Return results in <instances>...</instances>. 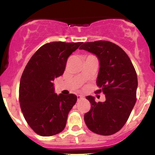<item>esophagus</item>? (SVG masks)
<instances>
[{"label":"esophagus","instance_id":"esophagus-1","mask_svg":"<svg viewBox=\"0 0 155 155\" xmlns=\"http://www.w3.org/2000/svg\"><path fill=\"white\" fill-rule=\"evenodd\" d=\"M77 99H78V101H80V100H82V99H84V96H77Z\"/></svg>","mask_w":155,"mask_h":155}]
</instances>
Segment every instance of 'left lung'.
<instances>
[{
	"instance_id": "1",
	"label": "left lung",
	"mask_w": 155,
	"mask_h": 155,
	"mask_svg": "<svg viewBox=\"0 0 155 155\" xmlns=\"http://www.w3.org/2000/svg\"><path fill=\"white\" fill-rule=\"evenodd\" d=\"M80 49L96 54L100 68L96 93L105 95L104 102H96L88 96L89 112L84 121L90 130L101 135H111L124 126L136 102L137 74L130 57L124 51L111 42L98 40L84 42Z\"/></svg>"
}]
</instances>
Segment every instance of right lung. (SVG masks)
<instances>
[{
  "label": "right lung",
  "mask_w": 155,
  "mask_h": 155,
  "mask_svg": "<svg viewBox=\"0 0 155 155\" xmlns=\"http://www.w3.org/2000/svg\"><path fill=\"white\" fill-rule=\"evenodd\" d=\"M81 43L48 42L34 54L25 66L19 87L20 109L37 135H57L65 127L68 115L77 97L61 93L57 96L53 81L63 74L68 58Z\"/></svg>",
  "instance_id": "obj_1"
}]
</instances>
